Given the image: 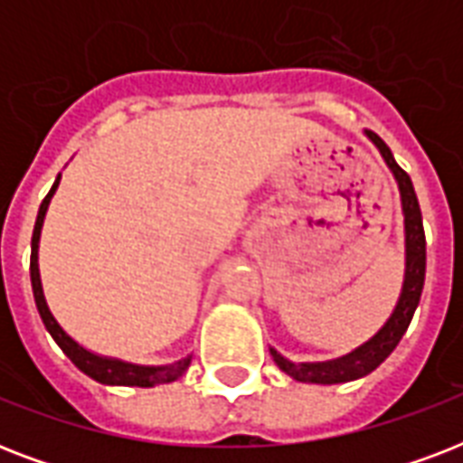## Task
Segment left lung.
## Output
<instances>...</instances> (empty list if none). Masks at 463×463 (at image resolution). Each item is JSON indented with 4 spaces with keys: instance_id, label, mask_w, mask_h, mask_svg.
<instances>
[{
    "instance_id": "obj_1",
    "label": "left lung",
    "mask_w": 463,
    "mask_h": 463,
    "mask_svg": "<svg viewBox=\"0 0 463 463\" xmlns=\"http://www.w3.org/2000/svg\"><path fill=\"white\" fill-rule=\"evenodd\" d=\"M365 137L373 141L377 151L382 154L387 167L394 175L396 184H399V196H402V213H403V247H406V269H403V283L399 300H396L394 312L389 315L377 334L367 338L365 344L358 345L355 351L345 353L341 358L322 360V363H293V360L283 358L276 348H269L271 358L283 373L290 374L293 380L307 382V384H338V382H353L358 377H365L380 367L389 358V353L394 351L402 336L409 329L413 312L420 303V293H423L425 283V231H423V216H420V206H418L416 189L413 182L406 175V170L399 167L389 146L377 137L374 132L365 129Z\"/></svg>"
}]
</instances>
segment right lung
Listing matches in <instances>:
<instances>
[{
    "instance_id": "obj_1",
    "label": "right lung",
    "mask_w": 463,
    "mask_h": 463,
    "mask_svg": "<svg viewBox=\"0 0 463 463\" xmlns=\"http://www.w3.org/2000/svg\"><path fill=\"white\" fill-rule=\"evenodd\" d=\"M60 177L54 180L52 189L47 192V196L40 203L38 218H35V228H33V240H31V286H33V298H35V307L40 312V319L45 324V329L50 331V336L57 341L64 355L74 363L83 374H89L90 380L100 382V384H112V387H156V384H167L175 382L177 377L187 373L192 355L182 360H175L170 365H137V363H127L119 358H108V355H98V353L83 348L81 344H76L74 338L69 336L67 331L61 329L60 322L54 319V315L47 307L45 293H43V281H40V269H38V247H40V231L45 223L47 206L50 199L54 196L57 187H60Z\"/></svg>"
}]
</instances>
